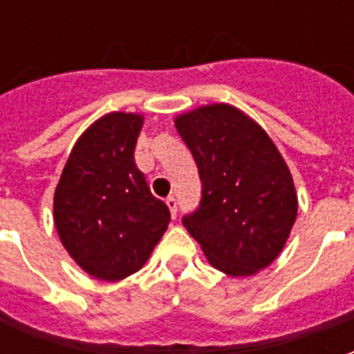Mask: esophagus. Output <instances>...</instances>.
<instances>
[{"mask_svg":"<svg viewBox=\"0 0 354 354\" xmlns=\"http://www.w3.org/2000/svg\"><path fill=\"white\" fill-rule=\"evenodd\" d=\"M165 203H167V207H169V210H170V214H172V218H176V210H178L176 199H174V197L170 195V197H167V201H165Z\"/></svg>","mask_w":354,"mask_h":354,"instance_id":"esophagus-1","label":"esophagus"}]
</instances>
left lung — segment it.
I'll return each mask as SVG.
<instances>
[{"instance_id": "8db88e82", "label": "left lung", "mask_w": 354, "mask_h": 354, "mask_svg": "<svg viewBox=\"0 0 354 354\" xmlns=\"http://www.w3.org/2000/svg\"><path fill=\"white\" fill-rule=\"evenodd\" d=\"M203 182L201 207L184 216L210 266L250 277L277 260L297 216L286 161L260 124L231 104H208L174 119Z\"/></svg>"}]
</instances>
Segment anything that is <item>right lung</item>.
I'll use <instances>...</instances> for the list:
<instances>
[{
  "instance_id": "1",
  "label": "right lung",
  "mask_w": 354,
  "mask_h": 354,
  "mask_svg": "<svg viewBox=\"0 0 354 354\" xmlns=\"http://www.w3.org/2000/svg\"><path fill=\"white\" fill-rule=\"evenodd\" d=\"M142 113L111 111L81 134L60 174L53 218L60 243L94 279L123 281L144 267L169 227L134 165Z\"/></svg>"
}]
</instances>
